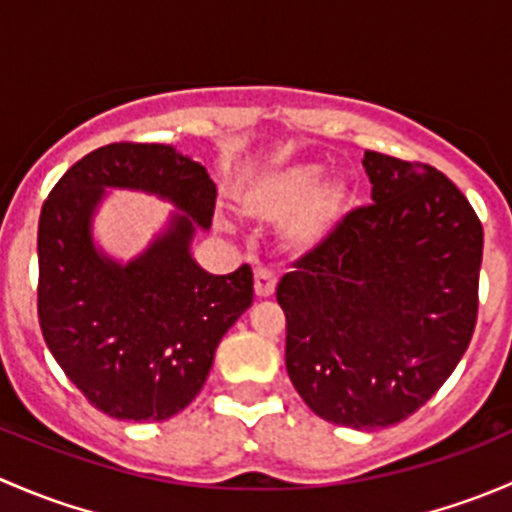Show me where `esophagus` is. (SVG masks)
<instances>
[{
	"mask_svg": "<svg viewBox=\"0 0 512 512\" xmlns=\"http://www.w3.org/2000/svg\"><path fill=\"white\" fill-rule=\"evenodd\" d=\"M277 287L275 272L267 270V267H257L255 270V294L257 297H272Z\"/></svg>",
	"mask_w": 512,
	"mask_h": 512,
	"instance_id": "1",
	"label": "esophagus"
}]
</instances>
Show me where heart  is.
<instances>
[{
    "label": "heart",
    "mask_w": 512,
    "mask_h": 512,
    "mask_svg": "<svg viewBox=\"0 0 512 512\" xmlns=\"http://www.w3.org/2000/svg\"><path fill=\"white\" fill-rule=\"evenodd\" d=\"M319 180L322 168L317 165L260 170L237 185V208L257 223H282L292 214L285 225L289 250H317L334 235L349 203L347 185L332 180L317 188Z\"/></svg>",
    "instance_id": "heart-1"
}]
</instances>
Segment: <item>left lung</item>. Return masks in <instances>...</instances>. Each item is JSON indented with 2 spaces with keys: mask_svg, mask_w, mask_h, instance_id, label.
<instances>
[{
  "mask_svg": "<svg viewBox=\"0 0 512 512\" xmlns=\"http://www.w3.org/2000/svg\"><path fill=\"white\" fill-rule=\"evenodd\" d=\"M374 203L277 285L287 374L324 421L384 428L451 376L478 319L483 225L441 170L366 151Z\"/></svg>",
  "mask_w": 512,
  "mask_h": 512,
  "instance_id": "obj_1",
  "label": "left lung"
}]
</instances>
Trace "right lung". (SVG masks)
<instances>
[{"label": "right lung", "instance_id": "obj_1", "mask_svg": "<svg viewBox=\"0 0 512 512\" xmlns=\"http://www.w3.org/2000/svg\"><path fill=\"white\" fill-rule=\"evenodd\" d=\"M103 187H141L186 213L131 266L103 261L90 215ZM208 170L160 143H108L76 160L41 205L36 312L44 342L76 389L108 416L165 421L203 389L215 349L252 304L250 265L208 275L190 257L210 227Z\"/></svg>", "mask_w": 512, "mask_h": 512}]
</instances>
